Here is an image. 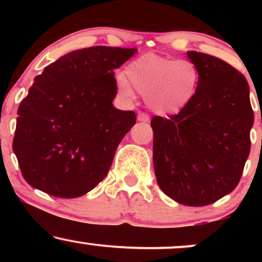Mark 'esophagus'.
<instances>
[{"mask_svg":"<svg viewBox=\"0 0 262 262\" xmlns=\"http://www.w3.org/2000/svg\"><path fill=\"white\" fill-rule=\"evenodd\" d=\"M138 121L143 122V123H149L150 118H149V116L146 113H139V114H138Z\"/></svg>","mask_w":262,"mask_h":262,"instance_id":"esophagus-1","label":"esophagus"}]
</instances>
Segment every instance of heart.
Wrapping results in <instances>:
<instances>
[{"instance_id": "b5f03b06", "label": "heart", "mask_w": 262, "mask_h": 262, "mask_svg": "<svg viewBox=\"0 0 262 262\" xmlns=\"http://www.w3.org/2000/svg\"><path fill=\"white\" fill-rule=\"evenodd\" d=\"M125 75L117 77L123 97L133 100L134 90L145 97L151 111L160 114H176L196 97L201 71L193 61L175 60L146 54L129 62Z\"/></svg>"}]
</instances>
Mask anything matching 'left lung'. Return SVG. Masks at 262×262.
<instances>
[{
    "label": "left lung",
    "instance_id": "obj_1",
    "mask_svg": "<svg viewBox=\"0 0 262 262\" xmlns=\"http://www.w3.org/2000/svg\"><path fill=\"white\" fill-rule=\"evenodd\" d=\"M201 71L196 97L170 118L155 116L152 160L159 187L183 206H208L240 181L254 112L244 75L223 60L187 52Z\"/></svg>",
    "mask_w": 262,
    "mask_h": 262
}]
</instances>
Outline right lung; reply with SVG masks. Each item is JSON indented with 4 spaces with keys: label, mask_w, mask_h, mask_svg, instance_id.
<instances>
[{
    "label": "right lung",
    "mask_w": 262,
    "mask_h": 262,
    "mask_svg": "<svg viewBox=\"0 0 262 262\" xmlns=\"http://www.w3.org/2000/svg\"><path fill=\"white\" fill-rule=\"evenodd\" d=\"M137 49L91 47L75 50L34 77L18 108L13 151L32 187L76 198L106 177L133 111L113 106L114 69Z\"/></svg>",
    "instance_id": "right-lung-1"
}]
</instances>
